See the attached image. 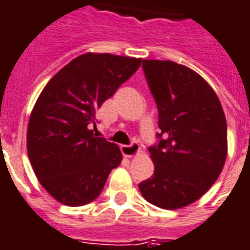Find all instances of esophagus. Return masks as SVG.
Segmentation results:
<instances>
[{
	"mask_svg": "<svg viewBox=\"0 0 250 250\" xmlns=\"http://www.w3.org/2000/svg\"><path fill=\"white\" fill-rule=\"evenodd\" d=\"M139 146L137 143H132V145H123L122 146V153L125 157H137L139 154Z\"/></svg>",
	"mask_w": 250,
	"mask_h": 250,
	"instance_id": "1",
	"label": "esophagus"
}]
</instances>
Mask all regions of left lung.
<instances>
[{"label":"left lung","mask_w":250,"mask_h":250,"mask_svg":"<svg viewBox=\"0 0 250 250\" xmlns=\"http://www.w3.org/2000/svg\"><path fill=\"white\" fill-rule=\"evenodd\" d=\"M158 107L160 143L150 147L154 174L139 184L149 203L177 210L203 196L228 155V125L221 101L195 70L172 61L143 59Z\"/></svg>","instance_id":"obj_1"}]
</instances>
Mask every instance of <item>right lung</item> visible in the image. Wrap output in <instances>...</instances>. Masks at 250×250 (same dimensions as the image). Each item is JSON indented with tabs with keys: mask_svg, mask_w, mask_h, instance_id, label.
Listing matches in <instances>:
<instances>
[{
	"mask_svg": "<svg viewBox=\"0 0 250 250\" xmlns=\"http://www.w3.org/2000/svg\"><path fill=\"white\" fill-rule=\"evenodd\" d=\"M142 59L85 52L52 77L35 103L27 151L42 187L70 207L93 202L123 155L89 127L96 112L141 66Z\"/></svg>",
	"mask_w": 250,
	"mask_h": 250,
	"instance_id": "obj_1",
	"label": "right lung"
}]
</instances>
